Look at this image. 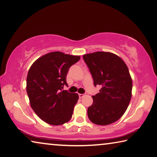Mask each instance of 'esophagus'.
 Instances as JSON below:
<instances>
[{"mask_svg":"<svg viewBox=\"0 0 157 157\" xmlns=\"http://www.w3.org/2000/svg\"><path fill=\"white\" fill-rule=\"evenodd\" d=\"M84 96V94H78V97H79V98H82V97H83Z\"/></svg>","mask_w":157,"mask_h":157,"instance_id":"esophagus-1","label":"esophagus"}]
</instances>
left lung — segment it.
Listing matches in <instances>:
<instances>
[{"label":"left lung","mask_w":157,"mask_h":157,"mask_svg":"<svg viewBox=\"0 0 157 157\" xmlns=\"http://www.w3.org/2000/svg\"><path fill=\"white\" fill-rule=\"evenodd\" d=\"M94 86H101L92 96L93 103L88 109V116L94 124L108 125L121 117L129 106L132 79L127 65L119 56L110 52L97 51L85 54Z\"/></svg>","instance_id":"left-lung-1"}]
</instances>
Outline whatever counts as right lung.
Returning a JSON list of instances; mask_svg holds the SVG:
<instances>
[{
    "mask_svg": "<svg viewBox=\"0 0 157 157\" xmlns=\"http://www.w3.org/2000/svg\"><path fill=\"white\" fill-rule=\"evenodd\" d=\"M80 56L51 52L38 58L28 71L26 91L30 106L43 121L61 125L70 120L78 99L76 93L63 90L67 74Z\"/></svg>",
    "mask_w": 157,
    "mask_h": 157,
    "instance_id": "right-lung-1",
    "label": "right lung"
}]
</instances>
